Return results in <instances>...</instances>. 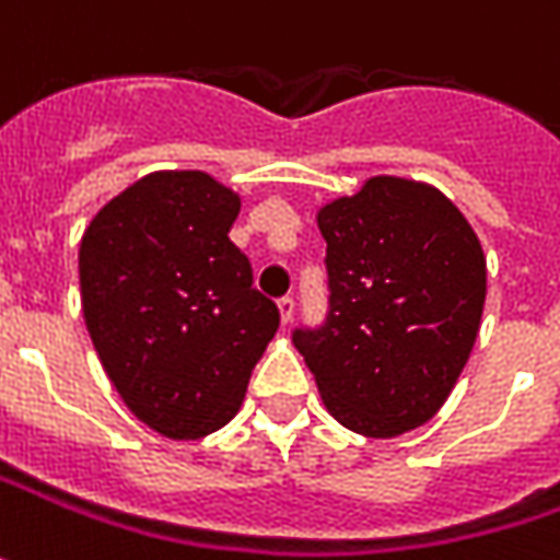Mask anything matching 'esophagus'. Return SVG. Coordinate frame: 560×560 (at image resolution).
<instances>
[{"mask_svg": "<svg viewBox=\"0 0 560 560\" xmlns=\"http://www.w3.org/2000/svg\"><path fill=\"white\" fill-rule=\"evenodd\" d=\"M294 306H298V300L291 298V294H284V298L279 300V313H281V322H284V325L294 318Z\"/></svg>", "mask_w": 560, "mask_h": 560, "instance_id": "34e87169", "label": "esophagus"}]
</instances>
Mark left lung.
I'll return each instance as SVG.
<instances>
[{
	"label": "left lung",
	"mask_w": 560,
	"mask_h": 560,
	"mask_svg": "<svg viewBox=\"0 0 560 560\" xmlns=\"http://www.w3.org/2000/svg\"><path fill=\"white\" fill-rule=\"evenodd\" d=\"M328 313L291 340L343 428L396 436L443 406L471 357L487 260L468 220L431 185L369 179L318 210Z\"/></svg>",
	"instance_id": "obj_1"
}]
</instances>
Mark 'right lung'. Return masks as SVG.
I'll use <instances>...</instances> for the list:
<instances>
[{"instance_id":"right-lung-1","label":"right lung","mask_w":560,"mask_h":560,"mask_svg":"<svg viewBox=\"0 0 560 560\" xmlns=\"http://www.w3.org/2000/svg\"><path fill=\"white\" fill-rule=\"evenodd\" d=\"M238 198L203 173H151L80 244L83 316L129 412L173 440L222 428L279 331L229 229Z\"/></svg>"}]
</instances>
